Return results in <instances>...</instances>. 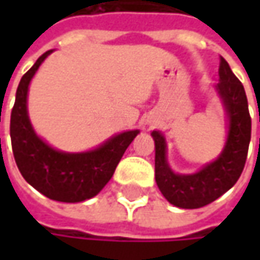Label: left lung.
<instances>
[{
	"instance_id": "8db88e82",
	"label": "left lung",
	"mask_w": 260,
	"mask_h": 260,
	"mask_svg": "<svg viewBox=\"0 0 260 260\" xmlns=\"http://www.w3.org/2000/svg\"><path fill=\"white\" fill-rule=\"evenodd\" d=\"M220 82L214 86L225 113L227 137L221 153L194 174H176L168 162V146L162 132L153 130L155 179L162 195L175 207L200 208L215 201L237 182L247 157L252 120L242 82L224 57L220 59Z\"/></svg>"
}]
</instances>
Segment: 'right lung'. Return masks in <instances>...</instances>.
Segmentation results:
<instances>
[{
	"instance_id": "obj_1",
	"label": "right lung",
	"mask_w": 260,
	"mask_h": 260,
	"mask_svg": "<svg viewBox=\"0 0 260 260\" xmlns=\"http://www.w3.org/2000/svg\"><path fill=\"white\" fill-rule=\"evenodd\" d=\"M53 50L40 56L25 72L15 94L10 136L15 164L39 192L60 203H81L98 194L111 179L125 149L140 130H127L86 152H62L37 136L28 118V86L37 69Z\"/></svg>"
}]
</instances>
